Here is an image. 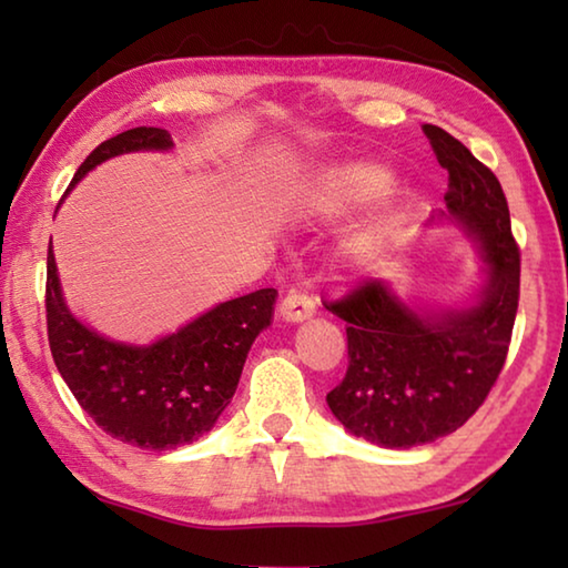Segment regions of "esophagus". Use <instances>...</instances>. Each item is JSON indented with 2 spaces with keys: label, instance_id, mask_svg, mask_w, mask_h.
<instances>
[{
  "label": "esophagus",
  "instance_id": "1",
  "mask_svg": "<svg viewBox=\"0 0 568 568\" xmlns=\"http://www.w3.org/2000/svg\"><path fill=\"white\" fill-rule=\"evenodd\" d=\"M281 315L287 323H303L315 315V303L313 297H307L297 291H291L281 303Z\"/></svg>",
  "mask_w": 568,
  "mask_h": 568
}]
</instances>
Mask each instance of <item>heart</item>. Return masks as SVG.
Masks as SVG:
<instances>
[{
    "label": "heart",
    "instance_id": "b5f03b06",
    "mask_svg": "<svg viewBox=\"0 0 568 568\" xmlns=\"http://www.w3.org/2000/svg\"><path fill=\"white\" fill-rule=\"evenodd\" d=\"M390 172L373 162H345L325 172L315 185L313 205L321 213H343L361 207L386 195L390 187Z\"/></svg>",
    "mask_w": 568,
    "mask_h": 568
}]
</instances>
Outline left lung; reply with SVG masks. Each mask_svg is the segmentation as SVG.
<instances>
[{"label": "left lung", "mask_w": 568, "mask_h": 568, "mask_svg": "<svg viewBox=\"0 0 568 568\" xmlns=\"http://www.w3.org/2000/svg\"><path fill=\"white\" fill-rule=\"evenodd\" d=\"M448 170L446 210L486 265L476 301L413 307L386 281H363L325 303L348 333V371L325 400L353 436L383 448L430 444L474 416L501 373L518 307L521 261L501 182L466 145L423 124Z\"/></svg>", "instance_id": "left-lung-1"}]
</instances>
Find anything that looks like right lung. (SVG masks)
Returning <instances> with one entry per match:
<instances>
[{
	"label": "right lung",
	"instance_id": "right-lung-1",
	"mask_svg": "<svg viewBox=\"0 0 568 568\" xmlns=\"http://www.w3.org/2000/svg\"><path fill=\"white\" fill-rule=\"evenodd\" d=\"M170 148L168 130L122 132L90 152L67 192L104 160ZM275 297V287H263L210 307L150 345L118 343L70 313L52 240L47 253V335L57 371L104 434L148 450L192 444L215 426L235 396L250 345L273 321Z\"/></svg>",
	"mask_w": 568,
	"mask_h": 568
}]
</instances>
